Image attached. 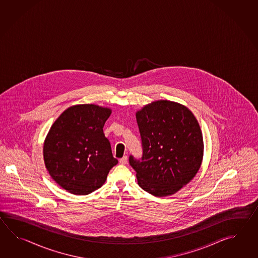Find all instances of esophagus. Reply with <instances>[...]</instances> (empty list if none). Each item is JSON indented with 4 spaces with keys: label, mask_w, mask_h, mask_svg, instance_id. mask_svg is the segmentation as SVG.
Wrapping results in <instances>:
<instances>
[{
    "label": "esophagus",
    "mask_w": 258,
    "mask_h": 258,
    "mask_svg": "<svg viewBox=\"0 0 258 258\" xmlns=\"http://www.w3.org/2000/svg\"><path fill=\"white\" fill-rule=\"evenodd\" d=\"M127 162H128V157H127V156H123V157L120 159V164H127Z\"/></svg>",
    "instance_id": "1"
}]
</instances>
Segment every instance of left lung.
<instances>
[{
	"instance_id": "8db88e82",
	"label": "left lung",
	"mask_w": 258,
	"mask_h": 258,
	"mask_svg": "<svg viewBox=\"0 0 258 258\" xmlns=\"http://www.w3.org/2000/svg\"><path fill=\"white\" fill-rule=\"evenodd\" d=\"M143 156L129 162L146 192L164 198L178 192L202 164L203 135L197 118L184 105L157 100L137 110Z\"/></svg>"
}]
</instances>
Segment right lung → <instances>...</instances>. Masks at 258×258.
Instances as JSON below:
<instances>
[{
	"instance_id": "add662e5",
	"label": "right lung",
	"mask_w": 258,
	"mask_h": 258,
	"mask_svg": "<svg viewBox=\"0 0 258 258\" xmlns=\"http://www.w3.org/2000/svg\"><path fill=\"white\" fill-rule=\"evenodd\" d=\"M111 109L95 104L74 105L50 127L43 145L49 175L73 195H88L104 184L118 163L103 126Z\"/></svg>"
}]
</instances>
